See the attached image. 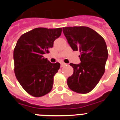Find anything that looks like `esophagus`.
I'll return each instance as SVG.
<instances>
[{"instance_id": "34e87169", "label": "esophagus", "mask_w": 120, "mask_h": 120, "mask_svg": "<svg viewBox=\"0 0 120 120\" xmlns=\"http://www.w3.org/2000/svg\"><path fill=\"white\" fill-rule=\"evenodd\" d=\"M65 65H67V64L65 63H61V67H63L64 66H65Z\"/></svg>"}]
</instances>
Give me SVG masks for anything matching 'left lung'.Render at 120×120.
Instances as JSON below:
<instances>
[{
    "instance_id": "left-lung-1",
    "label": "left lung",
    "mask_w": 120,
    "mask_h": 120,
    "mask_svg": "<svg viewBox=\"0 0 120 120\" xmlns=\"http://www.w3.org/2000/svg\"><path fill=\"white\" fill-rule=\"evenodd\" d=\"M73 51L79 50V64L70 63L73 74L68 78L71 90L80 94L90 93L95 88L105 71L108 52L105 41L100 35L86 26L62 28Z\"/></svg>"
}]
</instances>
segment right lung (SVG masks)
<instances>
[{
	"label": "right lung",
	"instance_id": "add662e5",
	"mask_svg": "<svg viewBox=\"0 0 120 120\" xmlns=\"http://www.w3.org/2000/svg\"><path fill=\"white\" fill-rule=\"evenodd\" d=\"M62 28L38 27L22 35L14 50V73L20 84L29 94L40 97L50 92L53 77L60 64L50 63L43 55L49 53Z\"/></svg>",
	"mask_w": 120,
	"mask_h": 120
}]
</instances>
